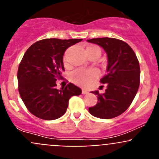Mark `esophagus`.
<instances>
[{"label": "esophagus", "mask_w": 159, "mask_h": 159, "mask_svg": "<svg viewBox=\"0 0 159 159\" xmlns=\"http://www.w3.org/2000/svg\"><path fill=\"white\" fill-rule=\"evenodd\" d=\"M81 93H82V94H89V91L85 89H82L81 90Z\"/></svg>", "instance_id": "obj_1"}]
</instances>
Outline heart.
<instances>
[{
    "label": "heart",
    "instance_id": "obj_1",
    "mask_svg": "<svg viewBox=\"0 0 159 159\" xmlns=\"http://www.w3.org/2000/svg\"><path fill=\"white\" fill-rule=\"evenodd\" d=\"M84 52L89 58L94 57L98 59L102 54V50L97 45H90L86 48ZM64 64H67V53L64 57ZM96 75V71L94 70L77 69L70 74V79L78 85L87 86L95 78Z\"/></svg>",
    "mask_w": 159,
    "mask_h": 159
}]
</instances>
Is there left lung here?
Wrapping results in <instances>:
<instances>
[{"label": "left lung", "mask_w": 159, "mask_h": 159, "mask_svg": "<svg viewBox=\"0 0 159 159\" xmlns=\"http://www.w3.org/2000/svg\"><path fill=\"white\" fill-rule=\"evenodd\" d=\"M89 42L103 48L108 55L107 74L100 80L106 84L104 94L91 91L98 96V103L89 108L93 116L113 118L128 109L140 84V66L132 48L125 41L112 38H98Z\"/></svg>", "instance_id": "obj_1"}]
</instances>
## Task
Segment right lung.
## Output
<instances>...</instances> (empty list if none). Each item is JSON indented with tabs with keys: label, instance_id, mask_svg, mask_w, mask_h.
Returning a JSON list of instances; mask_svg holds the SVG:
<instances>
[{
	"label": "right lung",
	"instance_id": "add662e5",
	"mask_svg": "<svg viewBox=\"0 0 159 159\" xmlns=\"http://www.w3.org/2000/svg\"><path fill=\"white\" fill-rule=\"evenodd\" d=\"M82 39H43L27 50L17 70L18 91L25 106L41 119L54 120L66 112L72 96L81 90L69 83L61 90L56 81L65 70L63 55L68 48Z\"/></svg>",
	"mask_w": 159,
	"mask_h": 159
}]
</instances>
